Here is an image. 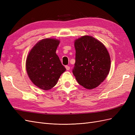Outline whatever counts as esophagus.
Wrapping results in <instances>:
<instances>
[{
	"mask_svg": "<svg viewBox=\"0 0 135 135\" xmlns=\"http://www.w3.org/2000/svg\"><path fill=\"white\" fill-rule=\"evenodd\" d=\"M65 68H66V69L67 70H70V67H69V66H65Z\"/></svg>",
	"mask_w": 135,
	"mask_h": 135,
	"instance_id": "obj_1",
	"label": "esophagus"
}]
</instances>
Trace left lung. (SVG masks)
Segmentation results:
<instances>
[{"mask_svg": "<svg viewBox=\"0 0 135 135\" xmlns=\"http://www.w3.org/2000/svg\"><path fill=\"white\" fill-rule=\"evenodd\" d=\"M75 63L73 73L85 88H96L107 77L111 66L107 48L91 36L84 35L74 42Z\"/></svg>", "mask_w": 135, "mask_h": 135, "instance_id": "1", "label": "left lung"}]
</instances>
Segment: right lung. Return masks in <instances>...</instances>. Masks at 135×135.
Returning a JSON list of instances; mask_svg holds the SVG:
<instances>
[{
	"mask_svg": "<svg viewBox=\"0 0 135 135\" xmlns=\"http://www.w3.org/2000/svg\"><path fill=\"white\" fill-rule=\"evenodd\" d=\"M60 40L52 38L40 40L28 53L26 69L31 81L43 90L54 87L61 75L66 70L56 50Z\"/></svg>",
	"mask_w": 135,
	"mask_h": 135,
	"instance_id": "1",
	"label": "right lung"
}]
</instances>
